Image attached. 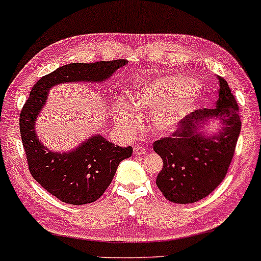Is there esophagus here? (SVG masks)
I'll return each instance as SVG.
<instances>
[{"instance_id": "obj_1", "label": "esophagus", "mask_w": 261, "mask_h": 261, "mask_svg": "<svg viewBox=\"0 0 261 261\" xmlns=\"http://www.w3.org/2000/svg\"><path fill=\"white\" fill-rule=\"evenodd\" d=\"M146 152H147L146 146H144V145L134 146V155H145Z\"/></svg>"}]
</instances>
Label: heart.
<instances>
[{"label": "heart", "mask_w": 261, "mask_h": 261, "mask_svg": "<svg viewBox=\"0 0 261 261\" xmlns=\"http://www.w3.org/2000/svg\"><path fill=\"white\" fill-rule=\"evenodd\" d=\"M132 100L138 111L152 116L157 130L172 132L197 105L199 95L195 80L186 76H165L138 86ZM114 114L127 128H136L140 123L139 116L132 109L116 106Z\"/></svg>", "instance_id": "heart-1"}]
</instances>
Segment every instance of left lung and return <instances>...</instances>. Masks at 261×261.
Segmentation results:
<instances>
[{
	"mask_svg": "<svg viewBox=\"0 0 261 261\" xmlns=\"http://www.w3.org/2000/svg\"><path fill=\"white\" fill-rule=\"evenodd\" d=\"M215 109L186 116L170 136L153 143V151L163 161L156 179L163 196L174 203H194L213 192L227 174L241 132L239 104L223 77ZM212 117L220 118L218 135L204 138L197 125Z\"/></svg>",
	"mask_w": 261,
	"mask_h": 261,
	"instance_id": "1",
	"label": "left lung"
}]
</instances>
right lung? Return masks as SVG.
Masks as SVG:
<instances>
[{"mask_svg":"<svg viewBox=\"0 0 261 261\" xmlns=\"http://www.w3.org/2000/svg\"><path fill=\"white\" fill-rule=\"evenodd\" d=\"M127 63L125 59H116L60 66L35 83L22 106L19 128L29 170L42 188L62 202L79 205L96 201L111 184L121 161L130 157L133 149L95 136L69 153L47 150L37 140L34 125L46 102L48 89L63 82H101Z\"/></svg>","mask_w":261,"mask_h":261,"instance_id":"obj_1","label":"right lung"}]
</instances>
